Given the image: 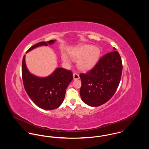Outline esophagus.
Segmentation results:
<instances>
[{
  "instance_id": "34e87169",
  "label": "esophagus",
  "mask_w": 149,
  "mask_h": 149,
  "mask_svg": "<svg viewBox=\"0 0 149 149\" xmlns=\"http://www.w3.org/2000/svg\"><path fill=\"white\" fill-rule=\"evenodd\" d=\"M73 78H74V80H77V79H79L80 77H79V75L78 74H77V73H74L73 74Z\"/></svg>"
}]
</instances>
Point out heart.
Here are the masks:
<instances>
[{
  "label": "heart",
  "mask_w": 149,
  "mask_h": 149,
  "mask_svg": "<svg viewBox=\"0 0 149 149\" xmlns=\"http://www.w3.org/2000/svg\"><path fill=\"white\" fill-rule=\"evenodd\" d=\"M69 55L74 60H77V66L79 70L88 71L98 63L100 55V50L98 46L84 44L72 49L69 51ZM61 58L64 63H70V58L66 54H63Z\"/></svg>",
  "instance_id": "obj_1"
}]
</instances>
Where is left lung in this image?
<instances>
[{
  "label": "left lung",
  "mask_w": 149,
  "mask_h": 149,
  "mask_svg": "<svg viewBox=\"0 0 149 149\" xmlns=\"http://www.w3.org/2000/svg\"><path fill=\"white\" fill-rule=\"evenodd\" d=\"M116 50L113 47V51L101 57L92 69L80 74V97L89 106L98 107L106 103L119 85L122 64L120 55Z\"/></svg>",
  "instance_id": "left-lung-1"
}]
</instances>
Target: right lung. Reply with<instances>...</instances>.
<instances>
[{
	"label": "right lung",
	"instance_id": "add662e5",
	"mask_svg": "<svg viewBox=\"0 0 149 149\" xmlns=\"http://www.w3.org/2000/svg\"><path fill=\"white\" fill-rule=\"evenodd\" d=\"M55 41V40L38 43L30 47L27 53L36 47L52 45ZM22 74L24 87L29 98L37 106L45 110L55 109L61 106L66 88L73 79L71 71L61 68H57L48 77H37L29 71L25 55L22 60Z\"/></svg>",
	"mask_w": 149,
	"mask_h": 149
}]
</instances>
